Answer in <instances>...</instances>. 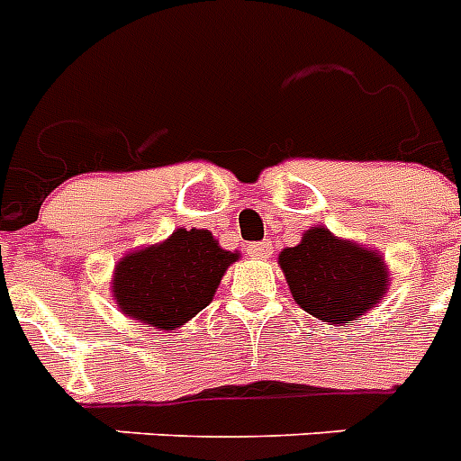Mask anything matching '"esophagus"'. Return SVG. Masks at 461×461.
<instances>
[{
    "label": "esophagus",
    "mask_w": 461,
    "mask_h": 461,
    "mask_svg": "<svg viewBox=\"0 0 461 461\" xmlns=\"http://www.w3.org/2000/svg\"><path fill=\"white\" fill-rule=\"evenodd\" d=\"M269 250H272V243L269 241H256V243H249V256L250 258H269Z\"/></svg>",
    "instance_id": "esophagus-1"
}]
</instances>
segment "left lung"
<instances>
[{"mask_svg": "<svg viewBox=\"0 0 461 461\" xmlns=\"http://www.w3.org/2000/svg\"><path fill=\"white\" fill-rule=\"evenodd\" d=\"M294 301L308 315L343 327L379 308L391 286L381 250L336 237L324 224L310 227L301 243L279 253Z\"/></svg>", "mask_w": 461, "mask_h": 461, "instance_id": "8db88e82", "label": "left lung"}]
</instances>
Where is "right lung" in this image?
<instances>
[{
  "label": "right lung",
  "instance_id": "right-lung-1",
  "mask_svg": "<svg viewBox=\"0 0 461 461\" xmlns=\"http://www.w3.org/2000/svg\"><path fill=\"white\" fill-rule=\"evenodd\" d=\"M239 258L208 230L179 227L163 241L127 250L111 276V295L130 320L177 331L212 301Z\"/></svg>",
  "mask_w": 461,
  "mask_h": 461
}]
</instances>
